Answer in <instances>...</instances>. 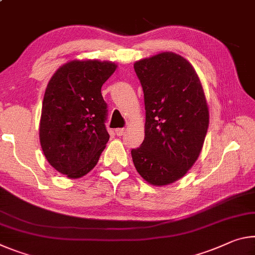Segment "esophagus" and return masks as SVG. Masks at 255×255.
Instances as JSON below:
<instances>
[{
  "label": "esophagus",
  "instance_id": "esophagus-1",
  "mask_svg": "<svg viewBox=\"0 0 255 255\" xmlns=\"http://www.w3.org/2000/svg\"><path fill=\"white\" fill-rule=\"evenodd\" d=\"M125 128H118V129H116V134H117V136H123L124 134H125Z\"/></svg>",
  "mask_w": 255,
  "mask_h": 255
}]
</instances>
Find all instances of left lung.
I'll return each mask as SVG.
<instances>
[{
	"mask_svg": "<svg viewBox=\"0 0 255 255\" xmlns=\"http://www.w3.org/2000/svg\"><path fill=\"white\" fill-rule=\"evenodd\" d=\"M145 103V136L131 149L140 177L153 186L175 183L203 147L209 107L195 69L183 56L161 52L134 63Z\"/></svg>",
	"mask_w": 255,
	"mask_h": 255,
	"instance_id": "left-lung-1",
	"label": "left lung"
}]
</instances>
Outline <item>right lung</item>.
I'll use <instances>...</instances> for the list:
<instances>
[{
  "label": "right lung",
  "mask_w": 255,
  "mask_h": 255,
  "mask_svg": "<svg viewBox=\"0 0 255 255\" xmlns=\"http://www.w3.org/2000/svg\"><path fill=\"white\" fill-rule=\"evenodd\" d=\"M117 64L100 60H71L51 77L39 123L43 153L56 171L77 179L99 162L109 136L107 103L101 88Z\"/></svg>",
  "instance_id": "obj_1"
}]
</instances>
